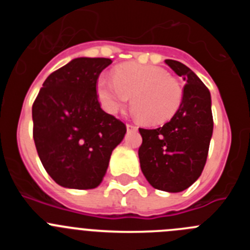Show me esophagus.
<instances>
[{
	"label": "esophagus",
	"instance_id": "1",
	"mask_svg": "<svg viewBox=\"0 0 250 250\" xmlns=\"http://www.w3.org/2000/svg\"><path fill=\"white\" fill-rule=\"evenodd\" d=\"M126 130L127 131H136V130H138V127L134 126V125H131V124H126Z\"/></svg>",
	"mask_w": 250,
	"mask_h": 250
}]
</instances>
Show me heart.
<instances>
[{
    "label": "heart",
    "instance_id": "obj_1",
    "mask_svg": "<svg viewBox=\"0 0 250 250\" xmlns=\"http://www.w3.org/2000/svg\"><path fill=\"white\" fill-rule=\"evenodd\" d=\"M101 105L111 115L124 110L133 96L134 115L150 126L169 123L180 109L183 89L179 81L156 66L126 63L114 79L101 75L96 83Z\"/></svg>",
    "mask_w": 250,
    "mask_h": 250
}]
</instances>
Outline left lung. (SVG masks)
I'll use <instances>...</instances> for the list:
<instances>
[{
    "label": "left lung",
    "instance_id": "obj_1",
    "mask_svg": "<svg viewBox=\"0 0 250 250\" xmlns=\"http://www.w3.org/2000/svg\"><path fill=\"white\" fill-rule=\"evenodd\" d=\"M185 81L180 109L158 129H139L141 171L159 190L179 193L198 180L207 163L213 135L211 98L207 86L190 68L175 60H165Z\"/></svg>",
    "mask_w": 250,
    "mask_h": 250
}]
</instances>
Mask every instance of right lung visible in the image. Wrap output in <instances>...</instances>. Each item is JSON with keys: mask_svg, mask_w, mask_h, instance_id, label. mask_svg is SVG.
Returning <instances> with one entry per match:
<instances>
[{"mask_svg": "<svg viewBox=\"0 0 250 250\" xmlns=\"http://www.w3.org/2000/svg\"><path fill=\"white\" fill-rule=\"evenodd\" d=\"M110 59L77 57L50 75L32 106L34 140L48 175L68 189H94L126 126L101 109L96 83Z\"/></svg>", "mask_w": 250, "mask_h": 250, "instance_id": "right-lung-1", "label": "right lung"}]
</instances>
